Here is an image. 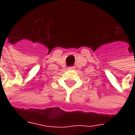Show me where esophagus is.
<instances>
[{
  "mask_svg": "<svg viewBox=\"0 0 135 135\" xmlns=\"http://www.w3.org/2000/svg\"><path fill=\"white\" fill-rule=\"evenodd\" d=\"M74 68H74V67H73V66H72V67H69V68H68V69H70V70H74Z\"/></svg>",
  "mask_w": 135,
  "mask_h": 135,
  "instance_id": "34e87169",
  "label": "esophagus"
}]
</instances>
